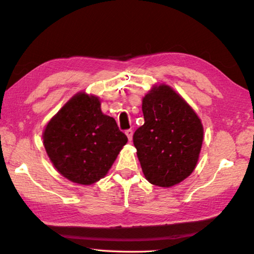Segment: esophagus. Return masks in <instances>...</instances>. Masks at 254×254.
<instances>
[{"label": "esophagus", "mask_w": 254, "mask_h": 254, "mask_svg": "<svg viewBox=\"0 0 254 254\" xmlns=\"http://www.w3.org/2000/svg\"><path fill=\"white\" fill-rule=\"evenodd\" d=\"M126 134L127 136L128 141H131L132 140V135H133V131L131 130V128H128V130H126Z\"/></svg>", "instance_id": "34e87169"}]
</instances>
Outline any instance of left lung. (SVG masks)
I'll use <instances>...</instances> for the list:
<instances>
[{
	"mask_svg": "<svg viewBox=\"0 0 254 254\" xmlns=\"http://www.w3.org/2000/svg\"><path fill=\"white\" fill-rule=\"evenodd\" d=\"M144 124L133 134L149 183L171 187L194 171L203 143L199 118L168 85L153 86L143 97Z\"/></svg>",
	"mask_w": 254,
	"mask_h": 254,
	"instance_id": "8db88e82",
	"label": "left lung"
}]
</instances>
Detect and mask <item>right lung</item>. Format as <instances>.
<instances>
[{
	"instance_id": "add662e5",
	"label": "right lung",
	"mask_w": 254,
	"mask_h": 254,
	"mask_svg": "<svg viewBox=\"0 0 254 254\" xmlns=\"http://www.w3.org/2000/svg\"><path fill=\"white\" fill-rule=\"evenodd\" d=\"M44 145L64 177L92 185L104 177L127 137L113 118L102 113L98 97L78 93L50 120Z\"/></svg>"
}]
</instances>
